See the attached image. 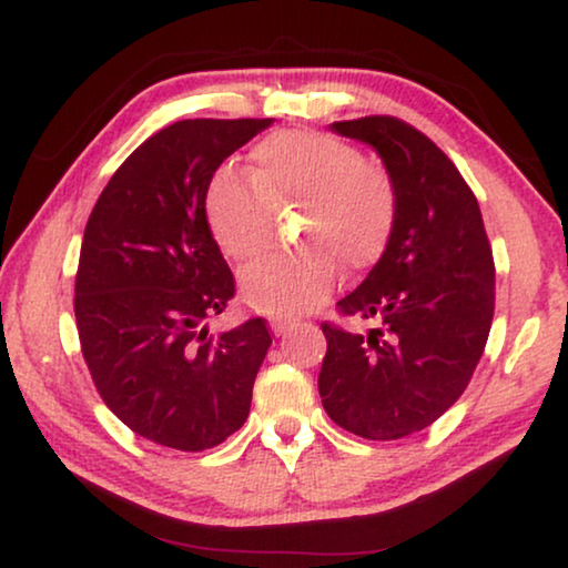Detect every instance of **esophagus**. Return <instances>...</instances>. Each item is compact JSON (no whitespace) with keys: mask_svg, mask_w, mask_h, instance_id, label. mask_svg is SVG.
<instances>
[{"mask_svg":"<svg viewBox=\"0 0 568 568\" xmlns=\"http://www.w3.org/2000/svg\"><path fill=\"white\" fill-rule=\"evenodd\" d=\"M300 325L302 321H297V317H274V321H271V328H274L276 336H286V333L300 328Z\"/></svg>","mask_w":568,"mask_h":568,"instance_id":"esophagus-1","label":"esophagus"}]
</instances>
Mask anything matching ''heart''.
I'll return each instance as SVG.
<instances>
[{"label":"heart","mask_w":568,"mask_h":568,"mask_svg":"<svg viewBox=\"0 0 568 568\" xmlns=\"http://www.w3.org/2000/svg\"><path fill=\"white\" fill-rule=\"evenodd\" d=\"M300 251L274 253L243 271V292L266 313H305L328 297L338 266L364 271L383 258L400 209L383 162L321 131H276L251 150V173L216 170L206 222L224 255L251 261L274 237L276 212H297Z\"/></svg>","instance_id":"1"}]
</instances>
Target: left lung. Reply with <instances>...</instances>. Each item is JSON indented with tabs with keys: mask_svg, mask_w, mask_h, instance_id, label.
<instances>
[{
	"mask_svg": "<svg viewBox=\"0 0 568 568\" xmlns=\"http://www.w3.org/2000/svg\"><path fill=\"white\" fill-rule=\"evenodd\" d=\"M375 146L400 193L390 245L336 305L369 333L323 323L317 390L333 422L364 439H400L437 422L468 387L494 321L496 268L484 216L455 162L395 119L336 121Z\"/></svg>",
	"mask_w": 568,
	"mask_h": 568,
	"instance_id": "1",
	"label": "left lung"
}]
</instances>
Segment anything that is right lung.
<instances>
[{
	"label": "right lung",
	"instance_id": "1",
	"mask_svg": "<svg viewBox=\"0 0 568 568\" xmlns=\"http://www.w3.org/2000/svg\"><path fill=\"white\" fill-rule=\"evenodd\" d=\"M274 119H189L139 144L92 206L74 278L82 356L105 406L162 447L222 445L251 414L271 346L263 317L206 331L235 276L206 222V189Z\"/></svg>",
	"mask_w": 568,
	"mask_h": 568
}]
</instances>
